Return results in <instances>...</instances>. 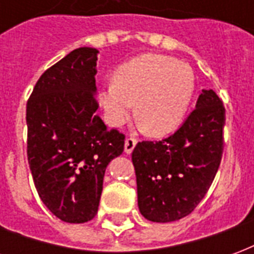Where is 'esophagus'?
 I'll return each mask as SVG.
<instances>
[{"label": "esophagus", "mask_w": 254, "mask_h": 254, "mask_svg": "<svg viewBox=\"0 0 254 254\" xmlns=\"http://www.w3.org/2000/svg\"><path fill=\"white\" fill-rule=\"evenodd\" d=\"M136 144H137V140H136V138H127V140H125V152H127V154H132V151L134 149V147H136Z\"/></svg>", "instance_id": "obj_1"}]
</instances>
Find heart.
Returning <instances> with one entry per match:
<instances>
[{
    "instance_id": "obj_1",
    "label": "heart",
    "mask_w": 254,
    "mask_h": 254,
    "mask_svg": "<svg viewBox=\"0 0 254 254\" xmlns=\"http://www.w3.org/2000/svg\"><path fill=\"white\" fill-rule=\"evenodd\" d=\"M196 89L189 65L159 54H144L124 64L113 83L99 89V103L107 122L122 127L136 116L151 136L176 130L187 117Z\"/></svg>"
}]
</instances>
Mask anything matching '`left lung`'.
<instances>
[{"mask_svg":"<svg viewBox=\"0 0 254 254\" xmlns=\"http://www.w3.org/2000/svg\"><path fill=\"white\" fill-rule=\"evenodd\" d=\"M224 121L222 100L201 89L194 110L171 136L134 147L137 204L147 220L176 222L201 201L220 165Z\"/></svg>","mask_w":254,"mask_h":254,"instance_id":"obj_1","label":"left lung"}]
</instances>
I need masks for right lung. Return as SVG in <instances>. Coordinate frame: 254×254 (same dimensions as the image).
Returning a JSON list of instances; mask_svg holds the SVG:
<instances>
[{
  "label": "right lung",
  "mask_w": 254,
  "mask_h": 254,
  "mask_svg": "<svg viewBox=\"0 0 254 254\" xmlns=\"http://www.w3.org/2000/svg\"><path fill=\"white\" fill-rule=\"evenodd\" d=\"M98 50L78 47L38 80L27 102V155L38 194L66 223L98 212L106 167L124 151L125 136L95 111Z\"/></svg>",
  "instance_id": "right-lung-1"
}]
</instances>
